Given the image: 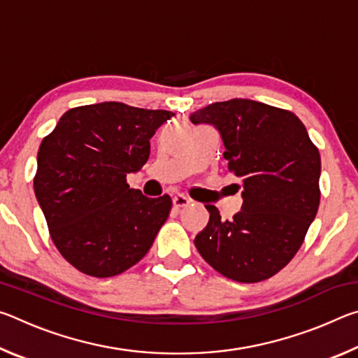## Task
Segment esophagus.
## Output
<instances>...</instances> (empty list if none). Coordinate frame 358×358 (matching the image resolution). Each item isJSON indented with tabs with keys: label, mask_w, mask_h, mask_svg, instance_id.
<instances>
[{
	"label": "esophagus",
	"mask_w": 358,
	"mask_h": 358,
	"mask_svg": "<svg viewBox=\"0 0 358 358\" xmlns=\"http://www.w3.org/2000/svg\"><path fill=\"white\" fill-rule=\"evenodd\" d=\"M172 202H173V207L177 208V210H180V208H186L187 205H191V201H189V199H187L186 196H183V194H177V196H173Z\"/></svg>",
	"instance_id": "esophagus-1"
}]
</instances>
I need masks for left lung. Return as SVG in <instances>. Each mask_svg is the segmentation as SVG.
<instances>
[{
	"label": "left lung",
	"instance_id": "obj_1",
	"mask_svg": "<svg viewBox=\"0 0 358 358\" xmlns=\"http://www.w3.org/2000/svg\"><path fill=\"white\" fill-rule=\"evenodd\" d=\"M194 124H213L224 142L229 171L243 187L241 211L210 221L194 245L222 276L259 282L276 275L300 250L316 217L320 155L292 112L251 99L215 102L191 113Z\"/></svg>",
	"mask_w": 358,
	"mask_h": 358
}]
</instances>
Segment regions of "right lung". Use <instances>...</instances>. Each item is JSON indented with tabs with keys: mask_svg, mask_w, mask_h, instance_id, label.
Wrapping results in <instances>:
<instances>
[{
	"mask_svg": "<svg viewBox=\"0 0 358 358\" xmlns=\"http://www.w3.org/2000/svg\"><path fill=\"white\" fill-rule=\"evenodd\" d=\"M123 102L66 112L38 151L34 194L59 254L85 275L110 278L136 265L172 208L150 199L126 175L150 157V138L172 117Z\"/></svg>",
	"mask_w": 358,
	"mask_h": 358,
	"instance_id": "obj_1",
	"label": "right lung"
}]
</instances>
